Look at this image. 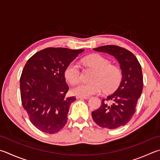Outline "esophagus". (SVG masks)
Returning a JSON list of instances; mask_svg holds the SVG:
<instances>
[{"label": "esophagus", "mask_w": 160, "mask_h": 160, "mask_svg": "<svg viewBox=\"0 0 160 160\" xmlns=\"http://www.w3.org/2000/svg\"><path fill=\"white\" fill-rule=\"evenodd\" d=\"M89 97H80V96H77L76 98H80V99H88Z\"/></svg>", "instance_id": "1"}]
</instances>
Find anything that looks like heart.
<instances>
[{
  "label": "heart",
  "instance_id": "obj_1",
  "mask_svg": "<svg viewBox=\"0 0 160 160\" xmlns=\"http://www.w3.org/2000/svg\"><path fill=\"white\" fill-rule=\"evenodd\" d=\"M86 66L94 69L89 83L80 82L71 89L72 93L80 97H89L98 94L103 89L106 93L111 92L118 88L122 80V72L118 66L110 64V61L100 54H92L83 60ZM64 76L69 82L74 84L80 78V66L72 62L66 66Z\"/></svg>",
  "mask_w": 160,
  "mask_h": 160
}]
</instances>
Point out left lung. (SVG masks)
I'll use <instances>...</instances> for the list:
<instances>
[{
  "instance_id": "1",
  "label": "left lung",
  "mask_w": 160,
  "mask_h": 160,
  "mask_svg": "<svg viewBox=\"0 0 160 160\" xmlns=\"http://www.w3.org/2000/svg\"><path fill=\"white\" fill-rule=\"evenodd\" d=\"M114 57L120 64L122 80L118 88L101 106L92 112L94 121L103 128L113 129L129 122L136 111L137 101L143 91V74L141 66L134 54L117 45H104L93 49Z\"/></svg>"
}]
</instances>
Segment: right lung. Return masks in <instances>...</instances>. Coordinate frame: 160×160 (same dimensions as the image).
Instances as JSON below:
<instances>
[{
  "mask_svg": "<svg viewBox=\"0 0 160 160\" xmlns=\"http://www.w3.org/2000/svg\"><path fill=\"white\" fill-rule=\"evenodd\" d=\"M85 50L45 48L27 61L20 78L23 108L31 123L45 133H54L67 122L75 97H66L68 86L64 71Z\"/></svg>",
  "mask_w": 160,
  "mask_h": 160,
  "instance_id": "1",
  "label": "right lung"
}]
</instances>
